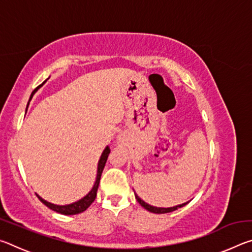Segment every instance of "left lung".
Here are the masks:
<instances>
[{
	"label": "left lung",
	"mask_w": 252,
	"mask_h": 252,
	"mask_svg": "<svg viewBox=\"0 0 252 252\" xmlns=\"http://www.w3.org/2000/svg\"><path fill=\"white\" fill-rule=\"evenodd\" d=\"M134 195H135L136 201H138L140 204H141V206H142L144 209H147L148 211L153 212V213H168V212H172V211H174V210H177V209H179V208L186 206V204H187L188 202H189V201H188V202H185V203H182V204H178V206L170 207V208H160V207H153V206H151V204L144 202L143 200H142L141 198H140L139 195L136 194L135 192H134Z\"/></svg>",
	"instance_id": "8db88e82"
}]
</instances>
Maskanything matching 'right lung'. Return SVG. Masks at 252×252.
Masks as SVG:
<instances>
[{
    "label": "right lung",
    "instance_id": "1",
    "mask_svg": "<svg viewBox=\"0 0 252 252\" xmlns=\"http://www.w3.org/2000/svg\"><path fill=\"white\" fill-rule=\"evenodd\" d=\"M48 80V79H46ZM46 80L44 81L43 83H42L41 85H39L35 90H34L32 92L31 96H30V100L29 102L31 101V99L34 95V93H35L43 85ZM110 148L109 146H106L105 149L103 150V152H102V155L100 157V160H99V163H97V170H96V177H95V181H94V185H93L92 189L89 191V193L87 195H84L83 198H81L80 200H78V201H75L73 203H70V204H65V206H60V204H54V203H51L49 201H46V200H44L43 198H41L39 194H36V197L39 198L41 200V202L45 204L46 207L50 208L51 210H53L55 212L58 213H61V215H65V216H71V215H78V213H81L87 210V209L91 206L92 202L94 201L95 200V197H96V192H97V188H99V183H100V179H101V174H102V171H103L104 169V165H105V162L106 160H108V157H109V153H110Z\"/></svg>",
    "mask_w": 252,
    "mask_h": 252
}]
</instances>
